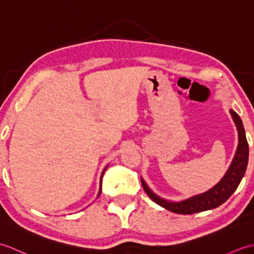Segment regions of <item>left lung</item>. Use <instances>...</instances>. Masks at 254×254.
Masks as SVG:
<instances>
[{"label": "left lung", "instance_id": "left-lung-1", "mask_svg": "<svg viewBox=\"0 0 254 254\" xmlns=\"http://www.w3.org/2000/svg\"><path fill=\"white\" fill-rule=\"evenodd\" d=\"M230 113L233 116V119L239 132V145L238 148H237L233 163H231L228 171L226 172L223 179L207 192L192 196L182 202H169L155 195L141 178L144 191L152 198V201L157 203L160 206L165 207L166 209L170 210V212L185 215L194 214L203 212V210L218 207L219 205H222L224 202L227 201L231 194L238 188L241 179L244 178L248 165V159H249V146H248L244 124H242L240 117L234 110H230Z\"/></svg>", "mask_w": 254, "mask_h": 254}]
</instances>
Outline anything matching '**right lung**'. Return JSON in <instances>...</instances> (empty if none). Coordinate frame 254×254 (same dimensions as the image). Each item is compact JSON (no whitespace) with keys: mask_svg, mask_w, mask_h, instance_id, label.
I'll return each mask as SVG.
<instances>
[{"mask_svg":"<svg viewBox=\"0 0 254 254\" xmlns=\"http://www.w3.org/2000/svg\"><path fill=\"white\" fill-rule=\"evenodd\" d=\"M106 170V169H105ZM105 170L104 171H102V175H101V179H102V176H104V174H105ZM100 193H101V189H100V191H99V194H98V195H100Z\"/></svg>","mask_w":254,"mask_h":254,"instance_id":"right-lung-1","label":"right lung"}]
</instances>
